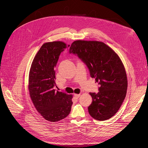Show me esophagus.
Wrapping results in <instances>:
<instances>
[{
  "instance_id": "obj_1",
  "label": "esophagus",
  "mask_w": 148,
  "mask_h": 148,
  "mask_svg": "<svg viewBox=\"0 0 148 148\" xmlns=\"http://www.w3.org/2000/svg\"><path fill=\"white\" fill-rule=\"evenodd\" d=\"M74 97H75V98L78 99V98H79V97L80 96V95H79H79H77V94H74Z\"/></svg>"
}]
</instances>
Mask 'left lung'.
Wrapping results in <instances>:
<instances>
[{"label": "left lung", "instance_id": "8db88e82", "mask_svg": "<svg viewBox=\"0 0 148 148\" xmlns=\"http://www.w3.org/2000/svg\"><path fill=\"white\" fill-rule=\"evenodd\" d=\"M69 53L77 56L87 65L90 77L100 86L97 93L90 92L92 100L88 107L89 114L100 121L111 118L126 95L127 79L122 61L112 48L99 41H75Z\"/></svg>", "mask_w": 148, "mask_h": 148}]
</instances>
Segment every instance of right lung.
<instances>
[{
  "label": "right lung",
  "mask_w": 148,
  "mask_h": 148,
  "mask_svg": "<svg viewBox=\"0 0 148 148\" xmlns=\"http://www.w3.org/2000/svg\"><path fill=\"white\" fill-rule=\"evenodd\" d=\"M69 47L61 41L45 43L35 56L29 71V91L32 103L40 114L52 122L65 118L73 104L72 95L53 88L56 86L55 67L61 53Z\"/></svg>",
  "instance_id": "obj_1"
}]
</instances>
